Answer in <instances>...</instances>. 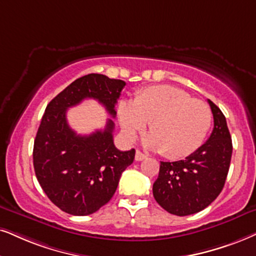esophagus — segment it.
<instances>
[{
	"mask_svg": "<svg viewBox=\"0 0 256 256\" xmlns=\"http://www.w3.org/2000/svg\"><path fill=\"white\" fill-rule=\"evenodd\" d=\"M146 157H148L146 154H143V152H140V151H139V150L136 151V156H134V160H136L140 162V160H145V158H146Z\"/></svg>",
	"mask_w": 256,
	"mask_h": 256,
	"instance_id": "34e87169",
	"label": "esophagus"
}]
</instances>
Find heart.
I'll use <instances>...</instances> for the list:
<instances>
[{
  "label": "heart",
  "mask_w": 256,
  "mask_h": 256,
  "mask_svg": "<svg viewBox=\"0 0 256 256\" xmlns=\"http://www.w3.org/2000/svg\"><path fill=\"white\" fill-rule=\"evenodd\" d=\"M118 119L128 138H134L150 122L148 148L168 158L189 156L208 134L212 111L204 102L170 85L151 86L136 93L134 102H120Z\"/></svg>",
  "instance_id": "obj_1"
}]
</instances>
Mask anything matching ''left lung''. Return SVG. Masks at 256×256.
Masks as SVG:
<instances>
[{
  "label": "left lung",
  "instance_id": "8db88e82",
  "mask_svg": "<svg viewBox=\"0 0 256 256\" xmlns=\"http://www.w3.org/2000/svg\"><path fill=\"white\" fill-rule=\"evenodd\" d=\"M214 128L202 146L186 160L160 162L154 183V197L170 214H196L222 192L230 166L232 144L227 120L221 110L208 99Z\"/></svg>",
  "mask_w": 256,
  "mask_h": 256
}]
</instances>
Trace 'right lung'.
<instances>
[{
    "instance_id": "1",
    "label": "right lung",
    "mask_w": 256,
    "mask_h": 256,
    "mask_svg": "<svg viewBox=\"0 0 256 256\" xmlns=\"http://www.w3.org/2000/svg\"><path fill=\"white\" fill-rule=\"evenodd\" d=\"M125 85L102 74H87L47 105L34 140V170L48 198L67 214L90 215L105 206L136 154L134 148L120 151L114 146L112 119L104 130L76 134L67 122V110L84 99H96L114 118V106Z\"/></svg>"
}]
</instances>
